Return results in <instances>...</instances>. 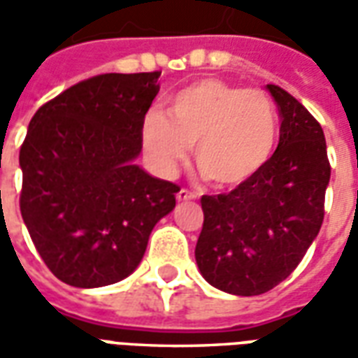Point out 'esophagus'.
<instances>
[{"label":"esophagus","mask_w":358,"mask_h":358,"mask_svg":"<svg viewBox=\"0 0 358 358\" xmlns=\"http://www.w3.org/2000/svg\"><path fill=\"white\" fill-rule=\"evenodd\" d=\"M175 196H177V200H179V202H185V200H194V199H196V194H194V192H191V191H187V189H181V191L177 192Z\"/></svg>","instance_id":"obj_1"}]
</instances>
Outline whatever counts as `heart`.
<instances>
[{
  "mask_svg": "<svg viewBox=\"0 0 358 358\" xmlns=\"http://www.w3.org/2000/svg\"><path fill=\"white\" fill-rule=\"evenodd\" d=\"M278 141V113L262 90L220 78L192 83L171 96L167 115L150 111L143 143L152 166L173 175L194 146L202 177L220 189L248 183L270 162Z\"/></svg>",
  "mask_w": 358,
  "mask_h": 358,
  "instance_id": "heart-1",
  "label": "heart"
}]
</instances>
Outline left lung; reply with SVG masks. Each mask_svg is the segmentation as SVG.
Wrapping results in <instances>:
<instances>
[{"instance_id":"8db88e82","label":"left lung","mask_w":358,"mask_h":358,"mask_svg":"<svg viewBox=\"0 0 358 358\" xmlns=\"http://www.w3.org/2000/svg\"><path fill=\"white\" fill-rule=\"evenodd\" d=\"M266 90L281 115L278 150L248 183L200 200V273L215 289L241 296L270 291L303 260L324 222L331 171L320 123L283 88Z\"/></svg>"}]
</instances>
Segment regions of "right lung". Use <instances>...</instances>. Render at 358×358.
Listing matches in <instances>:
<instances>
[{"label": "right lung", "instance_id": "add662e5", "mask_svg": "<svg viewBox=\"0 0 358 358\" xmlns=\"http://www.w3.org/2000/svg\"><path fill=\"white\" fill-rule=\"evenodd\" d=\"M159 75H98L30 119L19 154L21 214L45 266L67 285L125 280L154 225L175 208L179 187L134 164Z\"/></svg>", "mask_w": 358, "mask_h": 358}]
</instances>
